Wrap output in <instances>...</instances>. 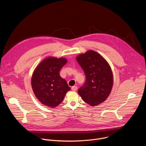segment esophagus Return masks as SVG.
<instances>
[{"mask_svg": "<svg viewBox=\"0 0 146 146\" xmlns=\"http://www.w3.org/2000/svg\"><path fill=\"white\" fill-rule=\"evenodd\" d=\"M77 86H73V87H72V90L73 91H76L77 90Z\"/></svg>", "mask_w": 146, "mask_h": 146, "instance_id": "1", "label": "esophagus"}]
</instances>
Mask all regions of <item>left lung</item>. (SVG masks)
<instances>
[{
  "label": "left lung",
  "instance_id": "left-lung-1",
  "mask_svg": "<svg viewBox=\"0 0 146 146\" xmlns=\"http://www.w3.org/2000/svg\"><path fill=\"white\" fill-rule=\"evenodd\" d=\"M76 59L86 78L78 93L88 105L96 106L110 94L113 83L111 68L107 61L94 51L79 55Z\"/></svg>",
  "mask_w": 146,
  "mask_h": 146
}]
</instances>
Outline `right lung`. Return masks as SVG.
Wrapping results in <instances>:
<instances>
[{"mask_svg": "<svg viewBox=\"0 0 146 146\" xmlns=\"http://www.w3.org/2000/svg\"><path fill=\"white\" fill-rule=\"evenodd\" d=\"M66 62L65 58L50 57L41 62L33 72L32 77L33 92L46 106H57L70 90L66 81L59 74L61 68Z\"/></svg>", "mask_w": 146, "mask_h": 146, "instance_id": "obj_1", "label": "right lung"}]
</instances>
